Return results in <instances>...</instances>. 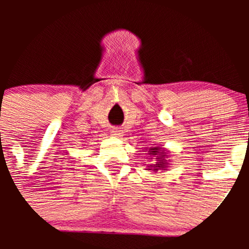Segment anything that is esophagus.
I'll use <instances>...</instances> for the list:
<instances>
[{
	"mask_svg": "<svg viewBox=\"0 0 249 249\" xmlns=\"http://www.w3.org/2000/svg\"><path fill=\"white\" fill-rule=\"evenodd\" d=\"M110 132H112V135L114 137H119L120 135H122V130H120L119 127H113L112 131H110Z\"/></svg>",
	"mask_w": 249,
	"mask_h": 249,
	"instance_id": "34e87169",
	"label": "esophagus"
}]
</instances>
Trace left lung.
I'll return each mask as SVG.
<instances>
[{"label":"left lung","instance_id":"1","mask_svg":"<svg viewBox=\"0 0 249 249\" xmlns=\"http://www.w3.org/2000/svg\"><path fill=\"white\" fill-rule=\"evenodd\" d=\"M148 154L150 155V157H155V159L158 160L155 164H152L150 166H148V170H150V171L153 172H157L159 171V170H164L167 167V153L165 152L164 148L161 147H150L149 148V153Z\"/></svg>","mask_w":249,"mask_h":249}]
</instances>
